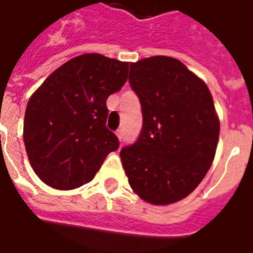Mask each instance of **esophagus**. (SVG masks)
<instances>
[{
    "instance_id": "34e87169",
    "label": "esophagus",
    "mask_w": 253,
    "mask_h": 253,
    "mask_svg": "<svg viewBox=\"0 0 253 253\" xmlns=\"http://www.w3.org/2000/svg\"><path fill=\"white\" fill-rule=\"evenodd\" d=\"M116 137L119 138V141H122V139H123V130H122V128H119V130L116 131Z\"/></svg>"
}]
</instances>
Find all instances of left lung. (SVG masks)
<instances>
[{
	"instance_id": "left-lung-1",
	"label": "left lung",
	"mask_w": 253,
	"mask_h": 253,
	"mask_svg": "<svg viewBox=\"0 0 253 253\" xmlns=\"http://www.w3.org/2000/svg\"><path fill=\"white\" fill-rule=\"evenodd\" d=\"M141 101L142 130L121 150L128 184L152 205L184 199L211 167L219 121L207 85L179 59L164 55L130 63Z\"/></svg>"
}]
</instances>
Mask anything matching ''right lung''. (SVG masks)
<instances>
[{"mask_svg": "<svg viewBox=\"0 0 253 253\" xmlns=\"http://www.w3.org/2000/svg\"><path fill=\"white\" fill-rule=\"evenodd\" d=\"M127 73L128 62L84 54L58 67L31 96L23 138L32 168L47 186L86 184L119 148L105 126L107 99L121 90Z\"/></svg>", "mask_w": 253, "mask_h": 253, "instance_id": "right-lung-1", "label": "right lung"}]
</instances>
